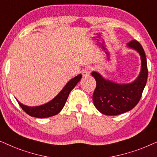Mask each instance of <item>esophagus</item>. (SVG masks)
Instances as JSON below:
<instances>
[{
	"label": "esophagus",
	"instance_id": "esophagus-1",
	"mask_svg": "<svg viewBox=\"0 0 157 157\" xmlns=\"http://www.w3.org/2000/svg\"><path fill=\"white\" fill-rule=\"evenodd\" d=\"M91 72V68L90 67H86L82 70V75L84 76H88Z\"/></svg>",
	"mask_w": 157,
	"mask_h": 157
}]
</instances>
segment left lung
<instances>
[{
    "instance_id": "obj_1",
    "label": "left lung",
    "mask_w": 157,
    "mask_h": 157,
    "mask_svg": "<svg viewBox=\"0 0 157 157\" xmlns=\"http://www.w3.org/2000/svg\"><path fill=\"white\" fill-rule=\"evenodd\" d=\"M127 47L134 49L141 57V71L136 79L129 83H117L103 77L93 71L92 76L96 80L93 95L94 105L98 110L107 116H117L133 109L139 103L148 77L147 58L141 44L133 40Z\"/></svg>"
}]
</instances>
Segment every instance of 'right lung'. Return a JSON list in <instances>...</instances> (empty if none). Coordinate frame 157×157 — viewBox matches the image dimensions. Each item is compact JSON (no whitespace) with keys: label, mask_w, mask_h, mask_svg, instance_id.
I'll return each mask as SVG.
<instances>
[{"label":"right lung","mask_w":157,"mask_h":157,"mask_svg":"<svg viewBox=\"0 0 157 157\" xmlns=\"http://www.w3.org/2000/svg\"><path fill=\"white\" fill-rule=\"evenodd\" d=\"M81 78H82V75L81 74L73 77L64 85V87L55 98H54L49 102L43 104V105L31 107V106L24 105V104L20 103L16 98V99L22 109L30 116L42 118L55 116V115L59 113L63 108L70 92L76 86V85L80 80Z\"/></svg>","instance_id":"add662e5"}]
</instances>
